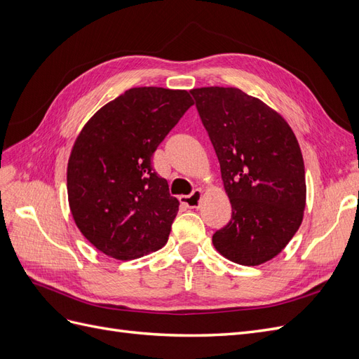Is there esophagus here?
I'll return each mask as SVG.
<instances>
[{"label":"esophagus","instance_id":"esophagus-1","mask_svg":"<svg viewBox=\"0 0 359 359\" xmlns=\"http://www.w3.org/2000/svg\"><path fill=\"white\" fill-rule=\"evenodd\" d=\"M202 194L203 191L201 189H196L189 196H181L180 201L184 206H187V208H199L201 201H202Z\"/></svg>","mask_w":359,"mask_h":359}]
</instances>
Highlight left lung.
<instances>
[{
	"label": "left lung",
	"instance_id": "1",
	"mask_svg": "<svg viewBox=\"0 0 359 359\" xmlns=\"http://www.w3.org/2000/svg\"><path fill=\"white\" fill-rule=\"evenodd\" d=\"M198 112L220 163L232 219L212 235L217 252L256 266L276 257L299 229L306 169L286 119L240 88H193Z\"/></svg>",
	"mask_w": 359,
	"mask_h": 359
}]
</instances>
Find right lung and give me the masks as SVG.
Segmentation results:
<instances>
[{"label":"right lung","mask_w":359,"mask_h":359,"mask_svg":"<svg viewBox=\"0 0 359 359\" xmlns=\"http://www.w3.org/2000/svg\"><path fill=\"white\" fill-rule=\"evenodd\" d=\"M191 104L186 90L130 88L100 107L76 137L67 165L70 211L106 256L132 260L168 243L180 202L151 158Z\"/></svg>","instance_id":"1"}]
</instances>
